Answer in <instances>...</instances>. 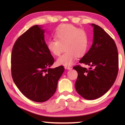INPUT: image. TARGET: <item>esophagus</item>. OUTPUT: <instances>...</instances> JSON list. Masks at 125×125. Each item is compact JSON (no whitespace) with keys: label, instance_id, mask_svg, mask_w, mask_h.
Segmentation results:
<instances>
[{"label":"esophagus","instance_id":"1","mask_svg":"<svg viewBox=\"0 0 125 125\" xmlns=\"http://www.w3.org/2000/svg\"><path fill=\"white\" fill-rule=\"evenodd\" d=\"M64 68L65 69H68V70H70V69H72V67H69V66H64Z\"/></svg>","mask_w":125,"mask_h":125}]
</instances>
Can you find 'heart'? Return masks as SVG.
<instances>
[{
    "label": "heart",
    "instance_id": "obj_1",
    "mask_svg": "<svg viewBox=\"0 0 125 125\" xmlns=\"http://www.w3.org/2000/svg\"><path fill=\"white\" fill-rule=\"evenodd\" d=\"M54 40L47 43L49 51L54 56H58L64 47L65 52L59 57L57 63L61 65H71L78 56L85 54L88 47L89 37L83 29H78L71 24H62L56 29Z\"/></svg>",
    "mask_w": 125,
    "mask_h": 125
}]
</instances>
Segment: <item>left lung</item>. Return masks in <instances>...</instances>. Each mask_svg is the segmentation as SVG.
Here are the masks:
<instances>
[{
  "mask_svg": "<svg viewBox=\"0 0 125 125\" xmlns=\"http://www.w3.org/2000/svg\"><path fill=\"white\" fill-rule=\"evenodd\" d=\"M93 42L79 63L88 65V69L76 65L78 78L75 88L84 99L94 100L104 95L115 82L118 70L117 48L114 40L104 30L94 24Z\"/></svg>",
  "mask_w": 125,
  "mask_h": 125,
  "instance_id": "obj_1",
  "label": "left lung"
}]
</instances>
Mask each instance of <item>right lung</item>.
Returning <instances> with one entry per match:
<instances>
[{
    "instance_id": "add662e5",
    "label": "right lung",
    "mask_w": 125,
    "mask_h": 125,
    "mask_svg": "<svg viewBox=\"0 0 125 125\" xmlns=\"http://www.w3.org/2000/svg\"><path fill=\"white\" fill-rule=\"evenodd\" d=\"M53 63L45 41V30L34 25L15 42L11 58L12 79L26 98L45 102L56 92L64 71L62 65L47 69Z\"/></svg>"
}]
</instances>
